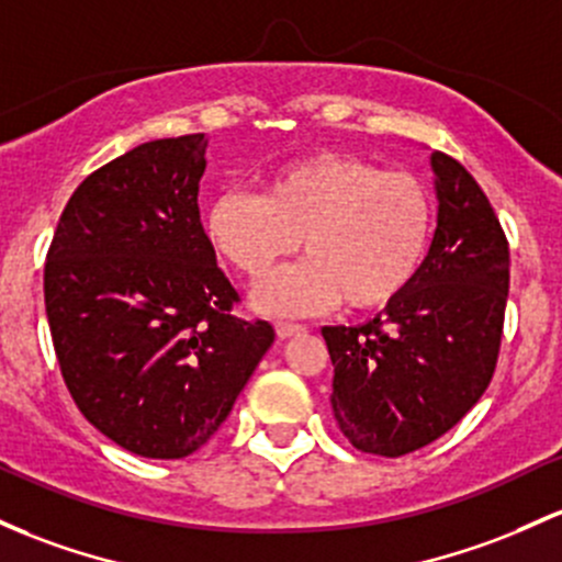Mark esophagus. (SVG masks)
Here are the masks:
<instances>
[{
    "label": "esophagus",
    "mask_w": 562,
    "mask_h": 562,
    "mask_svg": "<svg viewBox=\"0 0 562 562\" xmlns=\"http://www.w3.org/2000/svg\"><path fill=\"white\" fill-rule=\"evenodd\" d=\"M274 330H277V336H280V338H291V336H295V333H304L306 328H304V325H299V323H277Z\"/></svg>",
    "instance_id": "1"
}]
</instances>
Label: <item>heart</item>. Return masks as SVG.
I'll use <instances>...</instances> for the list:
<instances>
[{
  "mask_svg": "<svg viewBox=\"0 0 562 562\" xmlns=\"http://www.w3.org/2000/svg\"><path fill=\"white\" fill-rule=\"evenodd\" d=\"M202 229L215 256L250 282L299 245L310 252L263 282L258 310L306 314L341 301L349 312H375L408 291L427 261L435 202L411 172L355 154L312 151L271 168L261 194H215Z\"/></svg>",
  "mask_w": 562,
  "mask_h": 562,
  "instance_id": "obj_1",
  "label": "heart"
}]
</instances>
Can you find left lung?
Instances as JSON below:
<instances>
[{
    "label": "left lung",
    "instance_id": "left-lung-1",
    "mask_svg": "<svg viewBox=\"0 0 562 562\" xmlns=\"http://www.w3.org/2000/svg\"><path fill=\"white\" fill-rule=\"evenodd\" d=\"M437 229L413 285L371 323L325 325L333 416L362 453L397 456L456 427L488 390L509 293V243L461 162L431 154Z\"/></svg>",
    "mask_w": 562,
    "mask_h": 562
}]
</instances>
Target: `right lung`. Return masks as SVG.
Masks as SVG:
<instances>
[{"mask_svg": "<svg viewBox=\"0 0 562 562\" xmlns=\"http://www.w3.org/2000/svg\"><path fill=\"white\" fill-rule=\"evenodd\" d=\"M205 133L140 144L90 172L45 263L55 357L82 416L144 459L205 446L274 341L239 319L200 221Z\"/></svg>", "mask_w": 562, "mask_h": 562, "instance_id": "1", "label": "right lung"}]
</instances>
